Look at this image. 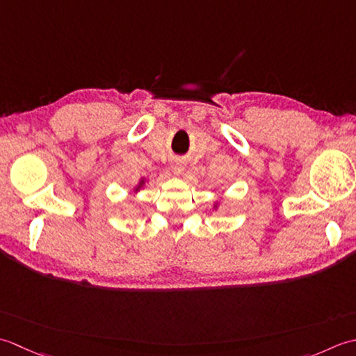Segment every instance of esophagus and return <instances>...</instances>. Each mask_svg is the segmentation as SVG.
Masks as SVG:
<instances>
[{"mask_svg": "<svg viewBox=\"0 0 356 356\" xmlns=\"http://www.w3.org/2000/svg\"><path fill=\"white\" fill-rule=\"evenodd\" d=\"M172 170L175 172V173H181V172H183V165H181L179 163H173L172 164Z\"/></svg>", "mask_w": 356, "mask_h": 356, "instance_id": "obj_1", "label": "esophagus"}]
</instances>
